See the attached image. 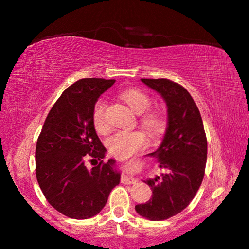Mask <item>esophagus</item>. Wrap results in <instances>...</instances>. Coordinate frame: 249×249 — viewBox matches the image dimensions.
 I'll use <instances>...</instances> for the list:
<instances>
[{
  "label": "esophagus",
  "instance_id": "1",
  "mask_svg": "<svg viewBox=\"0 0 249 249\" xmlns=\"http://www.w3.org/2000/svg\"><path fill=\"white\" fill-rule=\"evenodd\" d=\"M121 181L122 183H125V185H135V183L137 182V180H136L131 175H129V173L125 172L121 177Z\"/></svg>",
  "mask_w": 249,
  "mask_h": 249
}]
</instances>
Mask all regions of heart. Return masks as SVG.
<instances>
[{"mask_svg": "<svg viewBox=\"0 0 249 249\" xmlns=\"http://www.w3.org/2000/svg\"><path fill=\"white\" fill-rule=\"evenodd\" d=\"M120 97L134 110L142 115V122L145 128L151 132H156L161 129V117L156 112L148 111L151 107V98L145 91L137 88H127L121 90ZM107 103L103 98L98 100L93 110V124L96 131L104 132L107 129ZM146 145V136L141 131L119 130L107 139V147L112 155L120 159H127L141 151Z\"/></svg>", "mask_w": 249, "mask_h": 249, "instance_id": "obj_1", "label": "heart"}]
</instances>
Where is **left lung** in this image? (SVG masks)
Listing matches in <instances>:
<instances>
[{
	"label": "left lung",
	"instance_id": "left-lung-1",
	"mask_svg": "<svg viewBox=\"0 0 249 249\" xmlns=\"http://www.w3.org/2000/svg\"><path fill=\"white\" fill-rule=\"evenodd\" d=\"M142 81L164 100L168 124L159 148L147 154L164 173L144 180L152 197L135 210L145 219L162 221L185 210L195 197L204 178L207 141L198 107L185 88L168 79Z\"/></svg>",
	"mask_w": 249,
	"mask_h": 249
}]
</instances>
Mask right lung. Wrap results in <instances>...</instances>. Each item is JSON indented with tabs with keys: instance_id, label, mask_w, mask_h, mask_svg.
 <instances>
[{
	"instance_id": "obj_1",
	"label": "right lung",
	"mask_w": 249,
	"mask_h": 249,
	"mask_svg": "<svg viewBox=\"0 0 249 249\" xmlns=\"http://www.w3.org/2000/svg\"><path fill=\"white\" fill-rule=\"evenodd\" d=\"M114 83V79L85 78L68 87L51 108L37 141L38 185L47 202L71 219L97 215L111 190L120 183L117 161L103 162L107 148L93 124L98 97ZM88 157L101 162L89 170L84 165Z\"/></svg>"
}]
</instances>
